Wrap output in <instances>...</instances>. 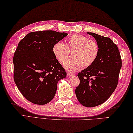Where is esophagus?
I'll return each mask as SVG.
<instances>
[{
    "mask_svg": "<svg viewBox=\"0 0 133 133\" xmlns=\"http://www.w3.org/2000/svg\"><path fill=\"white\" fill-rule=\"evenodd\" d=\"M66 75H67V76H68V77H73V74H71V73H67Z\"/></svg>",
    "mask_w": 133,
    "mask_h": 133,
    "instance_id": "esophagus-1",
    "label": "esophagus"
}]
</instances>
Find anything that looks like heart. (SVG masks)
I'll list each match as a JSON object with an SVG mask.
<instances>
[{"instance_id": "obj_1", "label": "heart", "mask_w": 133, "mask_h": 133, "mask_svg": "<svg viewBox=\"0 0 133 133\" xmlns=\"http://www.w3.org/2000/svg\"><path fill=\"white\" fill-rule=\"evenodd\" d=\"M52 52L61 64H64L69 57V52H72L71 60L64 64V68L69 72H75L82 66H91L98 58V45L95 41L89 40L83 36L73 35L65 40V45L59 41L55 43Z\"/></svg>"}]
</instances>
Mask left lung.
<instances>
[{
	"mask_svg": "<svg viewBox=\"0 0 133 133\" xmlns=\"http://www.w3.org/2000/svg\"><path fill=\"white\" fill-rule=\"evenodd\" d=\"M95 38L99 47L98 58L92 65L79 73L80 83L75 95L82 105L93 107L101 105L116 89L121 68L120 53L109 37L87 32Z\"/></svg>",
	"mask_w": 133,
	"mask_h": 133,
	"instance_id": "left-lung-1",
	"label": "left lung"
}]
</instances>
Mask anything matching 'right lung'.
I'll list each match as a JSON object with an SVG mask.
<instances>
[{
    "instance_id": "1",
    "label": "right lung",
    "mask_w": 133,
    "mask_h": 133,
    "mask_svg": "<svg viewBox=\"0 0 133 133\" xmlns=\"http://www.w3.org/2000/svg\"><path fill=\"white\" fill-rule=\"evenodd\" d=\"M68 34L55 31L28 34L20 41L13 57L14 81L28 101L45 105L54 97L58 82L66 73L52 52L55 43Z\"/></svg>"
}]
</instances>
